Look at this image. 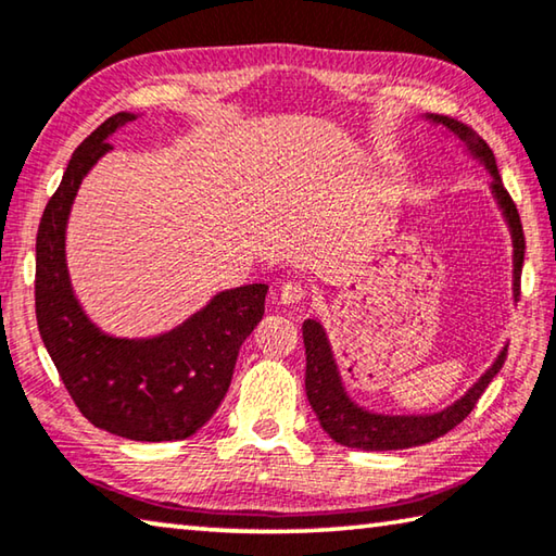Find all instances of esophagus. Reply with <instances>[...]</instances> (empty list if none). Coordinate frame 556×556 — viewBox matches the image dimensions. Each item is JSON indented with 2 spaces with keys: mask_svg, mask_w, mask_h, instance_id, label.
Returning <instances> with one entry per match:
<instances>
[{
  "mask_svg": "<svg viewBox=\"0 0 556 556\" xmlns=\"http://www.w3.org/2000/svg\"><path fill=\"white\" fill-rule=\"evenodd\" d=\"M306 296H308V291H306V287H301L299 281H285V285L279 287V301L287 306L299 304V301H304Z\"/></svg>",
  "mask_w": 556,
  "mask_h": 556,
  "instance_id": "1",
  "label": "esophagus"
}]
</instances>
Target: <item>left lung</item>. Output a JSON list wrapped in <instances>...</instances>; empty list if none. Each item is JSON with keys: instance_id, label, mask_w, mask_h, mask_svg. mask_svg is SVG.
Listing matches in <instances>:
<instances>
[{"instance_id": "left-lung-1", "label": "left lung", "mask_w": 556, "mask_h": 556, "mask_svg": "<svg viewBox=\"0 0 556 556\" xmlns=\"http://www.w3.org/2000/svg\"><path fill=\"white\" fill-rule=\"evenodd\" d=\"M439 125H444L451 135L460 142H466L470 152H473L481 162L488 166V172L493 176V193L501 208L505 213L507 223L513 230V244H515V296L520 294V275H522V262H525V232L520 223V213L517 205L503 186V178L497 174L495 156L481 137H476L473 129L460 125L456 119L434 115L431 117ZM304 348H306V397L312 409L316 412L318 421L328 437L338 444L363 448V451H397L409 446L429 444L439 437L448 434L451 429H456L464 421L473 407L481 400L488 384L501 372L507 351L497 355L493 368L488 370L473 388H470L464 397H460L454 407H448L431 417H382V414L363 412L361 407L348 400V394L341 388V378H338L331 348H328L324 328L316 321H304Z\"/></svg>"}]
</instances>
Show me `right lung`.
Instances as JSON below:
<instances>
[{
	"mask_svg": "<svg viewBox=\"0 0 556 556\" xmlns=\"http://www.w3.org/2000/svg\"><path fill=\"white\" fill-rule=\"evenodd\" d=\"M135 119L117 112L75 149L36 235V321L65 390L90 425L131 441H176L220 407L235 361L265 314V285L220 291L186 324L149 341L100 333L73 296L65 223L83 176L108 152V137Z\"/></svg>",
	"mask_w": 556,
	"mask_h": 556,
	"instance_id": "right-lung-1",
	"label": "right lung"
}]
</instances>
